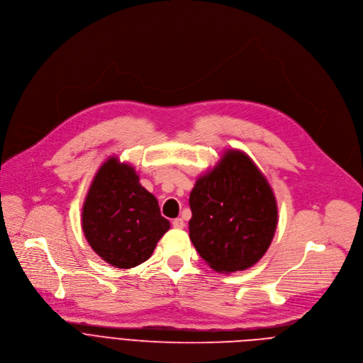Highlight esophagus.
Listing matches in <instances>:
<instances>
[{"label": "esophagus", "mask_w": 363, "mask_h": 363, "mask_svg": "<svg viewBox=\"0 0 363 363\" xmlns=\"http://www.w3.org/2000/svg\"><path fill=\"white\" fill-rule=\"evenodd\" d=\"M172 226H174L175 229H182V228L185 226V222H184L182 218H177V219L172 220Z\"/></svg>", "instance_id": "1"}]
</instances>
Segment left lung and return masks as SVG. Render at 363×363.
<instances>
[{"instance_id": "obj_1", "label": "left lung", "mask_w": 363, "mask_h": 363, "mask_svg": "<svg viewBox=\"0 0 363 363\" xmlns=\"http://www.w3.org/2000/svg\"><path fill=\"white\" fill-rule=\"evenodd\" d=\"M189 238L216 272L254 267L268 251L278 225L274 191L257 164L239 150H226L198 177L191 195Z\"/></svg>"}]
</instances>
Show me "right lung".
I'll return each instance as SVG.
<instances>
[{"mask_svg":"<svg viewBox=\"0 0 363 363\" xmlns=\"http://www.w3.org/2000/svg\"><path fill=\"white\" fill-rule=\"evenodd\" d=\"M81 226L99 258L130 269L150 259L171 223L161 215L157 198L140 184L135 168L109 157L89 185Z\"/></svg>","mask_w":363,"mask_h":363,"instance_id":"1","label":"right lung"}]
</instances>
